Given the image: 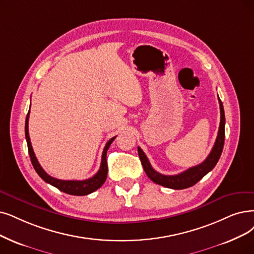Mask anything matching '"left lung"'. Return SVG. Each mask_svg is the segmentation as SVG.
Wrapping results in <instances>:
<instances>
[{
	"label": "left lung",
	"mask_w": 254,
	"mask_h": 254,
	"mask_svg": "<svg viewBox=\"0 0 254 254\" xmlns=\"http://www.w3.org/2000/svg\"><path fill=\"white\" fill-rule=\"evenodd\" d=\"M219 104H220L221 120H220L218 136L215 141L214 147H212L210 151V153L208 154L206 159L203 162H201L200 165L190 168L187 171L182 172V173H179L177 175H162L152 168L146 154L144 153V151L139 147H137V152H138V156H139L141 165H143V168L146 172L147 176L152 181L155 182V184L159 186L166 187L169 189L184 190L196 185L200 179L203 178L208 172H210L215 168L222 154L223 147H224V138H225V114H224V108H223V104L221 102L220 98H219Z\"/></svg>",
	"instance_id": "obj_1"
}]
</instances>
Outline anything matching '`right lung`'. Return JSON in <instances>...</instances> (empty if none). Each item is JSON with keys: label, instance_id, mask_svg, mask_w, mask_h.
<instances>
[{"label": "right lung", "instance_id": "obj_1", "mask_svg": "<svg viewBox=\"0 0 254 254\" xmlns=\"http://www.w3.org/2000/svg\"><path fill=\"white\" fill-rule=\"evenodd\" d=\"M29 115H30V109L28 111V115L26 118V124H25V135H26V140H27V145H28V151H29V155L30 159H31L32 165L36 171V173L39 175V177L43 180H45L47 184H50L51 186H53L57 188L59 190H62L64 192H66V194L69 195H74V196H84L88 195L90 192H93L97 190L99 188L103 186L107 178V160H106V154H107V150L111 143L115 140L117 136L111 137L104 147L103 153H102V159H101V166L99 171L97 173L88 179L85 180H60L57 178H54L52 176L48 175L45 170L40 167L39 162L34 154V151L31 145V141H30V136H29V130H28V122H29Z\"/></svg>", "mask_w": 254, "mask_h": 254}]
</instances>
